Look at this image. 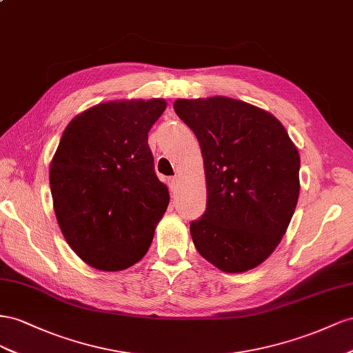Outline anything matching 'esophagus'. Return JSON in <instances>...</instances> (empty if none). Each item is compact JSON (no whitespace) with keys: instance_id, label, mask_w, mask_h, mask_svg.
Segmentation results:
<instances>
[{"instance_id":"esophagus-1","label":"esophagus","mask_w":353,"mask_h":353,"mask_svg":"<svg viewBox=\"0 0 353 353\" xmlns=\"http://www.w3.org/2000/svg\"><path fill=\"white\" fill-rule=\"evenodd\" d=\"M168 188H170L171 192H176L177 188H179V177L168 179Z\"/></svg>"}]
</instances>
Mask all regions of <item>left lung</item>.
I'll return each mask as SVG.
<instances>
[{"label": "left lung", "mask_w": 353, "mask_h": 353, "mask_svg": "<svg viewBox=\"0 0 353 353\" xmlns=\"http://www.w3.org/2000/svg\"><path fill=\"white\" fill-rule=\"evenodd\" d=\"M204 159L207 208L190 223L198 253L228 274L254 269L283 239L299 199L300 157L284 125L243 100L177 99Z\"/></svg>", "instance_id": "left-lung-1"}]
</instances>
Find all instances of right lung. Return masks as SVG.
<instances>
[{"label": "right lung", "mask_w": 353, "mask_h": 353, "mask_svg": "<svg viewBox=\"0 0 353 353\" xmlns=\"http://www.w3.org/2000/svg\"><path fill=\"white\" fill-rule=\"evenodd\" d=\"M164 99L114 100L77 115L50 164L60 230L77 256L99 270L142 259L170 195L154 170L148 133Z\"/></svg>", "instance_id": "right-lung-1"}]
</instances>
